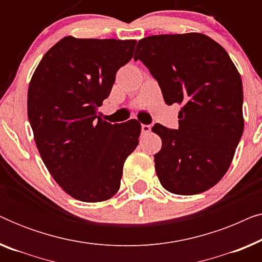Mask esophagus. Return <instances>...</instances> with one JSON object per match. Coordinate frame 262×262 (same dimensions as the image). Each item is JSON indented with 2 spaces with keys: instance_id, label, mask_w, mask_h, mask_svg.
Listing matches in <instances>:
<instances>
[{
  "instance_id": "obj_1",
  "label": "esophagus",
  "mask_w": 262,
  "mask_h": 262,
  "mask_svg": "<svg viewBox=\"0 0 262 262\" xmlns=\"http://www.w3.org/2000/svg\"><path fill=\"white\" fill-rule=\"evenodd\" d=\"M150 131H151V126H150V125H142V134L143 135H148Z\"/></svg>"
}]
</instances>
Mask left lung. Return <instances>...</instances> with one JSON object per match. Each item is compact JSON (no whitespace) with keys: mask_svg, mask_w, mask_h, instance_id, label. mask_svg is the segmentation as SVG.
Wrapping results in <instances>:
<instances>
[{"mask_svg":"<svg viewBox=\"0 0 262 262\" xmlns=\"http://www.w3.org/2000/svg\"><path fill=\"white\" fill-rule=\"evenodd\" d=\"M136 52L167 105H181L178 130L151 128L162 139L154 156L161 185L181 195L207 191L227 173L243 134L241 75L228 52L202 33L150 35Z\"/></svg>","mask_w":262,"mask_h":262,"instance_id":"1","label":"left lung"}]
</instances>
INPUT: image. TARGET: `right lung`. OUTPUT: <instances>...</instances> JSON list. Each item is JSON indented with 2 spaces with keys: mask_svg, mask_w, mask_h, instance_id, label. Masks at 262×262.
I'll return each mask as SVG.
<instances>
[{
  "mask_svg": "<svg viewBox=\"0 0 262 262\" xmlns=\"http://www.w3.org/2000/svg\"><path fill=\"white\" fill-rule=\"evenodd\" d=\"M136 42L68 35L45 53L28 85V120L42 162L81 202L112 198L125 160L138 145L137 120L110 124L96 116Z\"/></svg>",
  "mask_w": 262,
  "mask_h": 262,
  "instance_id": "right-lung-1",
  "label": "right lung"
}]
</instances>
